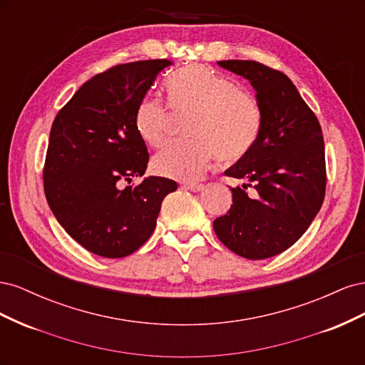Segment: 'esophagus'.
Instances as JSON below:
<instances>
[{
  "label": "esophagus",
  "instance_id": "obj_1",
  "mask_svg": "<svg viewBox=\"0 0 365 365\" xmlns=\"http://www.w3.org/2000/svg\"><path fill=\"white\" fill-rule=\"evenodd\" d=\"M184 187H185V189H189L190 192H201V190H204V184H200V182H187Z\"/></svg>",
  "mask_w": 365,
  "mask_h": 365
}]
</instances>
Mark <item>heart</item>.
I'll return each instance as SVG.
<instances>
[{
  "label": "heart",
  "mask_w": 365,
  "mask_h": 365,
  "mask_svg": "<svg viewBox=\"0 0 365 365\" xmlns=\"http://www.w3.org/2000/svg\"><path fill=\"white\" fill-rule=\"evenodd\" d=\"M175 111L193 113L189 141L165 146L152 160V170L164 178L196 180L219 157L233 163L245 157L262 130V109L252 94L237 90L227 77L204 65L176 71L165 83ZM140 138L158 148L168 138V113L155 97L143 98L135 111Z\"/></svg>",
  "instance_id": "obj_1"
}]
</instances>
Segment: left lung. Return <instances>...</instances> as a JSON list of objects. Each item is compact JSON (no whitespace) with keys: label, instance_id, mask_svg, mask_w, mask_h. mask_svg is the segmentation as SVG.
Here are the masks:
<instances>
[{"label":"left lung","instance_id":"left-lung-1","mask_svg":"<svg viewBox=\"0 0 365 365\" xmlns=\"http://www.w3.org/2000/svg\"><path fill=\"white\" fill-rule=\"evenodd\" d=\"M247 79L262 109V130L245 157L225 170L233 204L213 222L222 244L251 260L268 259L300 239L326 192L324 140L315 114L286 74L256 61H219ZM252 186L248 194L246 189Z\"/></svg>","mask_w":365,"mask_h":365}]
</instances>
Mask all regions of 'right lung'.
<instances>
[{
  "mask_svg": "<svg viewBox=\"0 0 365 365\" xmlns=\"http://www.w3.org/2000/svg\"><path fill=\"white\" fill-rule=\"evenodd\" d=\"M168 59L113 67L85 82L58 113L50 130L43 190L63 230L97 256L126 257L150 237L161 202L175 181L148 176L120 189L118 181L143 176L146 143L135 111Z\"/></svg>",
  "mask_w": 365,
  "mask_h": 365,
  "instance_id": "obj_1",
  "label": "right lung"
}]
</instances>
